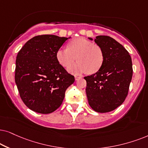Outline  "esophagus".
<instances>
[{"instance_id": "34e87169", "label": "esophagus", "mask_w": 148, "mask_h": 148, "mask_svg": "<svg viewBox=\"0 0 148 148\" xmlns=\"http://www.w3.org/2000/svg\"><path fill=\"white\" fill-rule=\"evenodd\" d=\"M80 78H81V77H80V76H75V80H79Z\"/></svg>"}]
</instances>
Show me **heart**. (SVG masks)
Wrapping results in <instances>:
<instances>
[{"label": "heart", "instance_id": "obj_1", "mask_svg": "<svg viewBox=\"0 0 148 148\" xmlns=\"http://www.w3.org/2000/svg\"><path fill=\"white\" fill-rule=\"evenodd\" d=\"M76 56L78 62L68 68V72L74 74L97 72L104 61L101 47L83 37L72 39L68 43V49L61 48L56 53L58 62L64 67L70 66Z\"/></svg>", "mask_w": 148, "mask_h": 148}]
</instances>
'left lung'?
<instances>
[{
	"label": "left lung",
	"instance_id": "1",
	"mask_svg": "<svg viewBox=\"0 0 148 148\" xmlns=\"http://www.w3.org/2000/svg\"><path fill=\"white\" fill-rule=\"evenodd\" d=\"M94 41L101 47L104 61L95 74L84 78L86 93L92 109L106 113L117 108L127 97L133 76L132 60L125 47L111 37L97 36Z\"/></svg>",
	"mask_w": 148,
	"mask_h": 148
}]
</instances>
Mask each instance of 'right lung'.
<instances>
[{
    "mask_svg": "<svg viewBox=\"0 0 148 148\" xmlns=\"http://www.w3.org/2000/svg\"><path fill=\"white\" fill-rule=\"evenodd\" d=\"M70 38L39 35L27 41L18 52L15 83L21 99L32 111H56L62 105L66 89L74 83V76L56 58L57 51Z\"/></svg>",
    "mask_w": 148,
    "mask_h": 148,
    "instance_id": "obj_1",
    "label": "right lung"
}]
</instances>
